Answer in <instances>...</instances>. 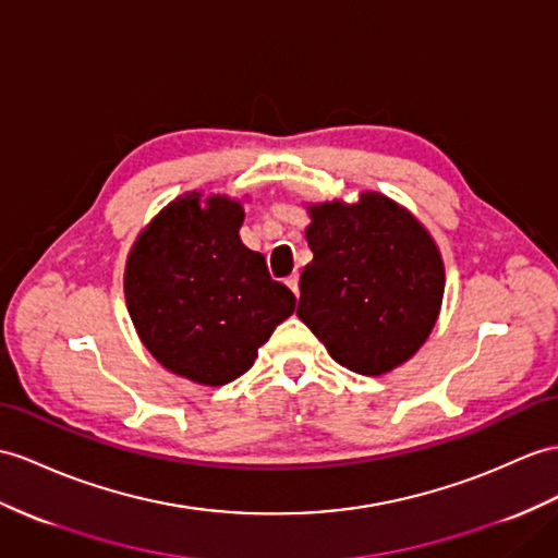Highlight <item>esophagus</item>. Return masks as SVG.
Returning a JSON list of instances; mask_svg holds the SVG:
<instances>
[{"label":"esophagus","mask_w":558,"mask_h":558,"mask_svg":"<svg viewBox=\"0 0 558 558\" xmlns=\"http://www.w3.org/2000/svg\"><path fill=\"white\" fill-rule=\"evenodd\" d=\"M287 287L293 291V295H295V298L301 295V289H298V275H291V277L287 279Z\"/></svg>","instance_id":"1"}]
</instances>
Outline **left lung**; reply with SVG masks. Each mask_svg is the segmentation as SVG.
I'll return each instance as SVG.
<instances>
[{
  "mask_svg": "<svg viewBox=\"0 0 558 558\" xmlns=\"http://www.w3.org/2000/svg\"><path fill=\"white\" fill-rule=\"evenodd\" d=\"M312 263L301 275V317L329 355L364 376L412 360L438 322L445 265L436 239L400 203L362 192L307 203Z\"/></svg>",
  "mask_w": 558,
  "mask_h": 558,
  "instance_id": "left-lung-1",
  "label": "left lung"
}]
</instances>
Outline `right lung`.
I'll return each instance as SVG.
<instances>
[{
    "instance_id": "right-lung-1",
    "label": "right lung",
    "mask_w": 558,
    "mask_h": 558,
    "mask_svg": "<svg viewBox=\"0 0 558 558\" xmlns=\"http://www.w3.org/2000/svg\"><path fill=\"white\" fill-rule=\"evenodd\" d=\"M243 217L241 198L186 192L128 253L122 283L134 331L158 364L198 386L246 374L295 310V295L269 279L263 253L243 246Z\"/></svg>"
}]
</instances>
